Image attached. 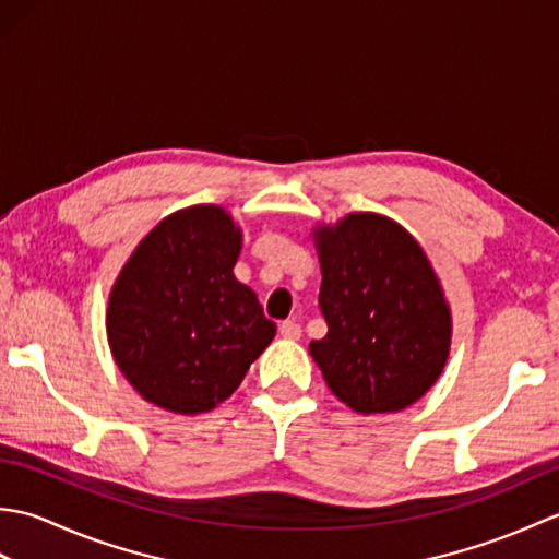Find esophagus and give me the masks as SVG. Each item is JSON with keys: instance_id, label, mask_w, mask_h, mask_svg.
I'll list each match as a JSON object with an SVG mask.
<instances>
[{"instance_id": "obj_1", "label": "esophagus", "mask_w": 559, "mask_h": 559, "mask_svg": "<svg viewBox=\"0 0 559 559\" xmlns=\"http://www.w3.org/2000/svg\"><path fill=\"white\" fill-rule=\"evenodd\" d=\"M278 331H281L283 338H290V341H298L302 336V326L298 322H293V319H286V322H281Z\"/></svg>"}]
</instances>
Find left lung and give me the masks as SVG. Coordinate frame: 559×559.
Masks as SVG:
<instances>
[{
	"label": "left lung",
	"mask_w": 559,
	"mask_h": 559,
	"mask_svg": "<svg viewBox=\"0 0 559 559\" xmlns=\"http://www.w3.org/2000/svg\"><path fill=\"white\" fill-rule=\"evenodd\" d=\"M326 336L310 353L329 389L358 413L411 406L449 355L451 317L420 245L394 221L353 213L317 230Z\"/></svg>",
	"instance_id": "left-lung-1"
}]
</instances>
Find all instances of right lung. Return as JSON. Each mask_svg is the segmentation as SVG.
Segmentation results:
<instances>
[{
  "instance_id": "obj_1",
  "label": "right lung",
  "mask_w": 559,
  "mask_h": 559,
  "mask_svg": "<svg viewBox=\"0 0 559 559\" xmlns=\"http://www.w3.org/2000/svg\"><path fill=\"white\" fill-rule=\"evenodd\" d=\"M240 237L218 206L175 213L141 240L110 293L115 362L165 411H211L276 334L254 290L233 276Z\"/></svg>"
}]
</instances>
